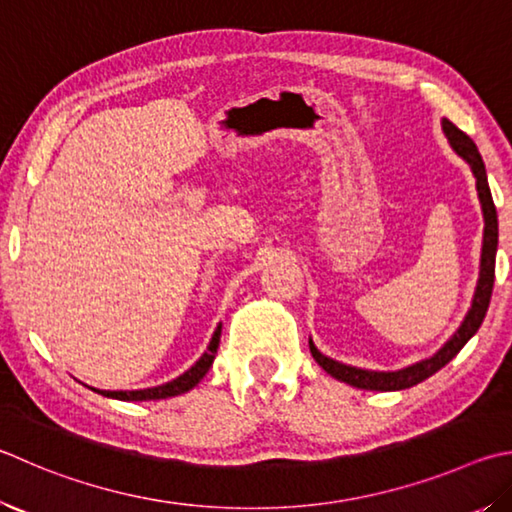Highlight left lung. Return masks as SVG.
<instances>
[{
    "label": "left lung",
    "instance_id": "obj_1",
    "mask_svg": "<svg viewBox=\"0 0 512 512\" xmlns=\"http://www.w3.org/2000/svg\"><path fill=\"white\" fill-rule=\"evenodd\" d=\"M441 127L454 154H459L461 159L470 165L472 174H475L477 194H479V203L483 212V244H481V262H479V280H477L475 295H472V304L466 313V318H463V322L459 324V329L443 342L441 349L436 351L434 356L423 358L414 362V365H407L396 371H374V369H360V367L345 365V362H338L329 356H324V353L315 347L313 340L309 338V347L315 362H318L329 376L342 380V383H347L351 387L371 389V392H398V389H407L423 383L425 378L436 374V371L448 365V362L457 356V353L463 349V345H466V342L479 331L483 318H486L490 295H492V284H495V257H497V239H499L497 210H495V203H492L486 165H483L477 145L472 143V138L463 134L459 127H454L450 120L443 118Z\"/></svg>",
    "mask_w": 512,
    "mask_h": 512
}]
</instances>
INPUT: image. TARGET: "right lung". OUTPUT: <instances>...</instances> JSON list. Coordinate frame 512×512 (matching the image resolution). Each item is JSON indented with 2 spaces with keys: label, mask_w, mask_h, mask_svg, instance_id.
<instances>
[{
  "label": "right lung",
  "mask_w": 512,
  "mask_h": 512,
  "mask_svg": "<svg viewBox=\"0 0 512 512\" xmlns=\"http://www.w3.org/2000/svg\"><path fill=\"white\" fill-rule=\"evenodd\" d=\"M219 338H221V324H217V329L212 333V340L208 349L203 351V356L194 362L188 371H183L181 376L170 380V383H163L159 387H147V389H132V392H123V389L111 392V389H96V387H89V389H94V392L107 398H116V401H161V398L185 394L190 392L192 387H197L201 383V378L208 374V369L212 367V362H215V356H217Z\"/></svg>",
  "instance_id": "add662e5"
}]
</instances>
